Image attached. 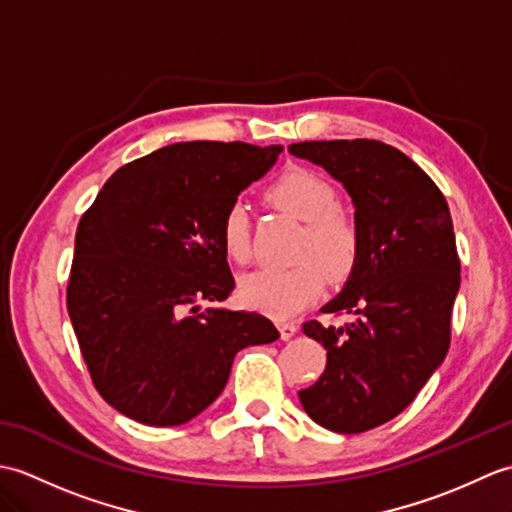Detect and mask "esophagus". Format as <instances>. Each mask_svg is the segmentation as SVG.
<instances>
[{
    "label": "esophagus",
    "mask_w": 512,
    "mask_h": 512,
    "mask_svg": "<svg viewBox=\"0 0 512 512\" xmlns=\"http://www.w3.org/2000/svg\"><path fill=\"white\" fill-rule=\"evenodd\" d=\"M297 330L299 328L295 323H279V334H281V339H284V341H290L292 336L297 334Z\"/></svg>",
    "instance_id": "esophagus-1"
}]
</instances>
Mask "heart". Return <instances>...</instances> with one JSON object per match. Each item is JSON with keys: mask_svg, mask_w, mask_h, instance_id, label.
<instances>
[{"mask_svg": "<svg viewBox=\"0 0 512 512\" xmlns=\"http://www.w3.org/2000/svg\"><path fill=\"white\" fill-rule=\"evenodd\" d=\"M268 200L277 209L306 222L297 257L286 268H259L239 281L244 306L273 319H290L321 295L325 273L341 281L358 257V231L336 206L339 198L328 182L308 169H288L270 184ZM222 248L233 262L248 259V211L242 202L226 209L220 224Z\"/></svg>", "mask_w": 512, "mask_h": 512, "instance_id": "b5f03b06", "label": "heart"}]
</instances>
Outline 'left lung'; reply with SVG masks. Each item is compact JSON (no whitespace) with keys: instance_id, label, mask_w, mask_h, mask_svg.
<instances>
[{"instance_id":"obj_1","label":"left lung","mask_w":512,"mask_h":512,"mask_svg":"<svg viewBox=\"0 0 512 512\" xmlns=\"http://www.w3.org/2000/svg\"><path fill=\"white\" fill-rule=\"evenodd\" d=\"M288 151L343 184L358 231L352 273L321 308L354 321L303 325L328 363L299 400L321 427L363 433L409 407L449 352L460 290L449 204L416 162L380 140H306Z\"/></svg>"}]
</instances>
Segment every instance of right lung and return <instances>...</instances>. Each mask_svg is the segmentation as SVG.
Returning <instances> with one entry per match:
<instances>
[{"mask_svg":"<svg viewBox=\"0 0 512 512\" xmlns=\"http://www.w3.org/2000/svg\"><path fill=\"white\" fill-rule=\"evenodd\" d=\"M281 145L193 140L118 169L81 217L68 312L99 394L149 427H178L222 394L233 358L279 339L257 312L202 308L235 279L220 224Z\"/></svg>","mask_w":512,"mask_h":512,"instance_id":"1","label":"right lung"}]
</instances>
